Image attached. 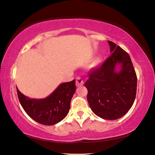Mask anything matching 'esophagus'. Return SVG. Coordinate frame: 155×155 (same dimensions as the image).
<instances>
[{"instance_id": "34e87169", "label": "esophagus", "mask_w": 155, "mask_h": 155, "mask_svg": "<svg viewBox=\"0 0 155 155\" xmlns=\"http://www.w3.org/2000/svg\"><path fill=\"white\" fill-rule=\"evenodd\" d=\"M83 84H84L83 80L82 79L81 77H78L76 78V85H77V87H81L83 86Z\"/></svg>"}]
</instances>
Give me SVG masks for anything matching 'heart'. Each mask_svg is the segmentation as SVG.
Here are the masks:
<instances>
[{"label":"heart","mask_w":155,"mask_h":155,"mask_svg":"<svg viewBox=\"0 0 155 155\" xmlns=\"http://www.w3.org/2000/svg\"><path fill=\"white\" fill-rule=\"evenodd\" d=\"M102 60H103V56L101 55V54H99V55H98L97 56L95 57V59L93 60L91 64V68L97 67V66L100 64L101 63Z\"/></svg>","instance_id":"obj_1"}]
</instances>
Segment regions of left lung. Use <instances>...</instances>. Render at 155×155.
Masks as SVG:
<instances>
[{"label": "left lung", "instance_id": "left-lung-1", "mask_svg": "<svg viewBox=\"0 0 155 155\" xmlns=\"http://www.w3.org/2000/svg\"><path fill=\"white\" fill-rule=\"evenodd\" d=\"M108 44L111 55L100 67L89 72L84 86L93 113L102 119L114 120L124 116L132 107L137 77L129 54L114 42L108 41Z\"/></svg>", "mask_w": 155, "mask_h": 155}]
</instances>
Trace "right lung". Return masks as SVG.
I'll list each match as a JSON object with an SVG mask.
<instances>
[{"label": "right lung", "mask_w": 155, "mask_h": 155, "mask_svg": "<svg viewBox=\"0 0 155 155\" xmlns=\"http://www.w3.org/2000/svg\"><path fill=\"white\" fill-rule=\"evenodd\" d=\"M75 91L74 79L59 84L44 99H30L17 87L18 98L27 114L35 122L46 126L54 125L64 119L69 112Z\"/></svg>", "instance_id": "1"}]
</instances>
